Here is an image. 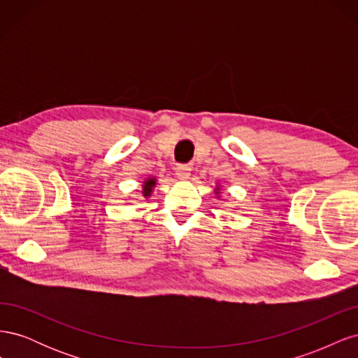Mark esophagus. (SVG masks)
Listing matches in <instances>:
<instances>
[{"instance_id":"esophagus-1","label":"esophagus","mask_w":358,"mask_h":358,"mask_svg":"<svg viewBox=\"0 0 358 358\" xmlns=\"http://www.w3.org/2000/svg\"><path fill=\"white\" fill-rule=\"evenodd\" d=\"M176 176L179 179H182V180L189 179V176H191V167L188 164H179L176 167Z\"/></svg>"}]
</instances>
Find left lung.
Segmentation results:
<instances>
[{
    "label": "left lung",
    "mask_w": 358,
    "mask_h": 358,
    "mask_svg": "<svg viewBox=\"0 0 358 358\" xmlns=\"http://www.w3.org/2000/svg\"><path fill=\"white\" fill-rule=\"evenodd\" d=\"M213 194H215V197H216V199H220V200H221V185H216V187H215Z\"/></svg>",
    "instance_id": "obj_1"
}]
</instances>
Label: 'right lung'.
Returning a JSON list of instances; mask_svg holds the SVG:
<instances>
[{
    "instance_id": "obj_1",
    "label": "right lung",
    "mask_w": 358,
    "mask_h": 358,
    "mask_svg": "<svg viewBox=\"0 0 358 358\" xmlns=\"http://www.w3.org/2000/svg\"><path fill=\"white\" fill-rule=\"evenodd\" d=\"M155 187H157V178H155V176L146 178V179L143 180V183H142V196H143L145 199H149L150 196H152V192H154Z\"/></svg>"
}]
</instances>
